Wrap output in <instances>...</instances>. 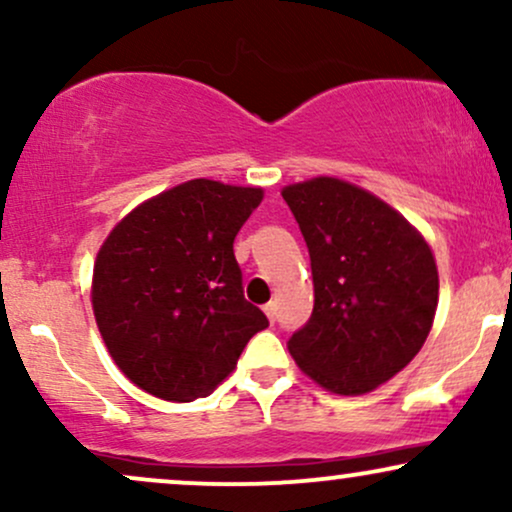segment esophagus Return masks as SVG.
I'll return each mask as SVG.
<instances>
[{
	"mask_svg": "<svg viewBox=\"0 0 512 512\" xmlns=\"http://www.w3.org/2000/svg\"><path fill=\"white\" fill-rule=\"evenodd\" d=\"M264 315L269 317V322L276 320V303H267L264 305Z\"/></svg>",
	"mask_w": 512,
	"mask_h": 512,
	"instance_id": "esophagus-1",
	"label": "esophagus"
}]
</instances>
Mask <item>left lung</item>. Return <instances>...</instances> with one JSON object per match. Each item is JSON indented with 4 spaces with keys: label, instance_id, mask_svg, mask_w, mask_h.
<instances>
[{
    "label": "left lung",
    "instance_id": "1",
    "mask_svg": "<svg viewBox=\"0 0 512 512\" xmlns=\"http://www.w3.org/2000/svg\"><path fill=\"white\" fill-rule=\"evenodd\" d=\"M313 269L315 305L289 339L298 368L334 395H366L421 351L438 308L431 245L373 192L330 175L281 190Z\"/></svg>",
    "mask_w": 512,
    "mask_h": 512
}]
</instances>
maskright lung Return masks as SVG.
Returning a JSON list of instances; mask_svg holds the SVG:
<instances>
[{
	"instance_id": "right-lung-1",
	"label": "right lung",
	"mask_w": 512,
	"mask_h": 512,
	"mask_svg": "<svg viewBox=\"0 0 512 512\" xmlns=\"http://www.w3.org/2000/svg\"><path fill=\"white\" fill-rule=\"evenodd\" d=\"M262 187L187 180L134 207L103 240L91 305L115 366L168 402L207 397L269 325L245 301L233 240Z\"/></svg>"
}]
</instances>
